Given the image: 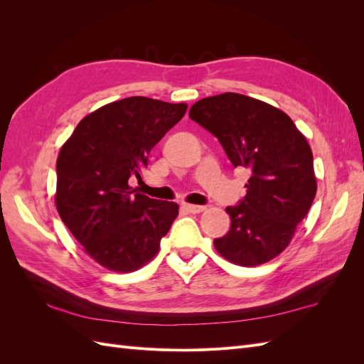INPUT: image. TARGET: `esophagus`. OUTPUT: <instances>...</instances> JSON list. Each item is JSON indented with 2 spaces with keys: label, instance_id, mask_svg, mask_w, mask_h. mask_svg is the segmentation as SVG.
I'll return each instance as SVG.
<instances>
[{
  "label": "esophagus",
  "instance_id": "esophagus-1",
  "mask_svg": "<svg viewBox=\"0 0 364 364\" xmlns=\"http://www.w3.org/2000/svg\"><path fill=\"white\" fill-rule=\"evenodd\" d=\"M185 208H186V211H190L193 214H200V213H203L205 209H206L202 205H185Z\"/></svg>",
  "mask_w": 364,
  "mask_h": 364
}]
</instances>
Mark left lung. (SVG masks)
Masks as SVG:
<instances>
[{"label":"left lung","instance_id":"obj_1","mask_svg":"<svg viewBox=\"0 0 364 364\" xmlns=\"http://www.w3.org/2000/svg\"><path fill=\"white\" fill-rule=\"evenodd\" d=\"M190 118L220 141L234 167L250 171L245 199L226 208L230 229L214 240L217 252L245 267L278 257L317 191L305 136L278 107L235 92L202 98Z\"/></svg>","mask_w":364,"mask_h":364}]
</instances>
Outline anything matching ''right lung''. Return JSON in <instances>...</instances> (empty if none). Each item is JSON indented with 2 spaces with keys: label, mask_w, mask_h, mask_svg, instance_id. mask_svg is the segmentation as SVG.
Instances as JSON below:
<instances>
[{
  "label": "right lung",
  "mask_w": 364,
  "mask_h": 364,
  "mask_svg": "<svg viewBox=\"0 0 364 364\" xmlns=\"http://www.w3.org/2000/svg\"><path fill=\"white\" fill-rule=\"evenodd\" d=\"M147 97H129L86 115L60 149L54 202L85 252L103 267L127 273L156 255L179 206L130 191L150 150L186 112Z\"/></svg>",
  "instance_id": "obj_1"
}]
</instances>
